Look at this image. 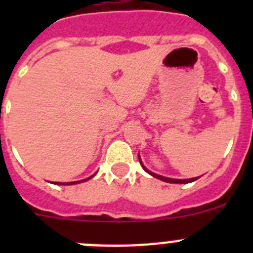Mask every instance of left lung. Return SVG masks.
<instances>
[{
    "label": "left lung",
    "mask_w": 253,
    "mask_h": 253,
    "mask_svg": "<svg viewBox=\"0 0 253 253\" xmlns=\"http://www.w3.org/2000/svg\"><path fill=\"white\" fill-rule=\"evenodd\" d=\"M139 162L142 163V161H140L139 158ZM142 167L144 169V171H147L149 173V175H152L153 177L156 178H160V180L162 181H166V182H169V184H189V182H193V181L198 180L199 177H194V178H186V180H177V178H169V177H165V176H161V175H157V173H153L152 171H149V169H147L146 167L143 166V163H142Z\"/></svg>",
    "instance_id": "8db88e82"
}]
</instances>
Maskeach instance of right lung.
I'll return each mask as SVG.
<instances>
[{
  "label": "right lung",
  "instance_id": "right-lung-1",
  "mask_svg": "<svg viewBox=\"0 0 253 253\" xmlns=\"http://www.w3.org/2000/svg\"><path fill=\"white\" fill-rule=\"evenodd\" d=\"M95 176V175H93ZM93 176H91V177H88V178H84V180H82V181H75V182H67V184H62V182H57V185L59 184V185H75V184H80V182H84V181H87V180H90V178H92Z\"/></svg>",
  "mask_w": 253,
  "mask_h": 253
}]
</instances>
